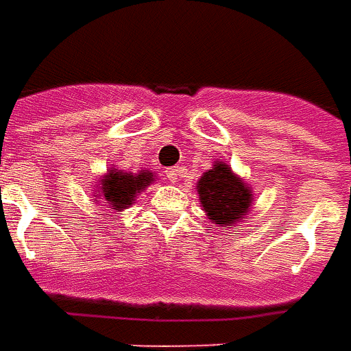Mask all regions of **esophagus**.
<instances>
[{"label":"esophagus","mask_w":351,"mask_h":351,"mask_svg":"<svg viewBox=\"0 0 351 351\" xmlns=\"http://www.w3.org/2000/svg\"><path fill=\"white\" fill-rule=\"evenodd\" d=\"M183 171H185V166H171V168H168V170H166V178H168V181H170V183H176V181H178V178H180V176H183Z\"/></svg>","instance_id":"1"}]
</instances>
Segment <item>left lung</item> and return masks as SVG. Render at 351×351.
Wrapping results in <instances>:
<instances>
[{"label":"left lung","instance_id":"1","mask_svg":"<svg viewBox=\"0 0 351 351\" xmlns=\"http://www.w3.org/2000/svg\"><path fill=\"white\" fill-rule=\"evenodd\" d=\"M200 204L215 225L234 227L243 219L251 204V193L240 178H236L225 162L213 164L196 183Z\"/></svg>","mask_w":351,"mask_h":351}]
</instances>
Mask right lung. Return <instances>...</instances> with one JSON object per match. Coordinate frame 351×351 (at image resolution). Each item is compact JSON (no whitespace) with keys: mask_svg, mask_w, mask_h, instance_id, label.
Here are the masks:
<instances>
[{"mask_svg":"<svg viewBox=\"0 0 351 351\" xmlns=\"http://www.w3.org/2000/svg\"><path fill=\"white\" fill-rule=\"evenodd\" d=\"M153 181V176L149 171H141L138 176L123 173V171H111L101 181V196L111 210H126L134 204L136 195L147 187Z\"/></svg>","mask_w":351,"mask_h":351,"instance_id":"right-lung-1","label":"right lung"}]
</instances>
